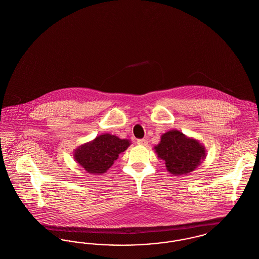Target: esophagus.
Here are the masks:
<instances>
[{"instance_id": "obj_1", "label": "esophagus", "mask_w": 259, "mask_h": 259, "mask_svg": "<svg viewBox=\"0 0 259 259\" xmlns=\"http://www.w3.org/2000/svg\"><path fill=\"white\" fill-rule=\"evenodd\" d=\"M137 144L140 146H147L148 141L146 139H139V140H137Z\"/></svg>"}]
</instances>
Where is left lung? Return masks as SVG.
Instances as JSON below:
<instances>
[{"mask_svg": "<svg viewBox=\"0 0 259 259\" xmlns=\"http://www.w3.org/2000/svg\"><path fill=\"white\" fill-rule=\"evenodd\" d=\"M155 150L158 157L165 161L167 170L175 176L194 171L206 154L205 148L198 141L187 138L177 130L162 135Z\"/></svg>", "mask_w": 259, "mask_h": 259, "instance_id": "left-lung-1", "label": "left lung"}]
</instances>
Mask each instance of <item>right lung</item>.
I'll return each mask as SVG.
<instances>
[{"label":"right lung","mask_w":259,"mask_h":259,"mask_svg":"<svg viewBox=\"0 0 259 259\" xmlns=\"http://www.w3.org/2000/svg\"><path fill=\"white\" fill-rule=\"evenodd\" d=\"M129 146L128 140L104 134L77 148L74 151V159L87 172L99 175L106 172L118 158V154Z\"/></svg>","instance_id":"right-lung-1"}]
</instances>
